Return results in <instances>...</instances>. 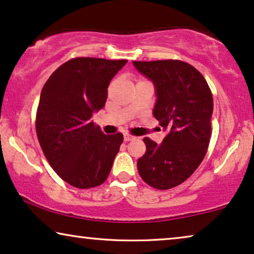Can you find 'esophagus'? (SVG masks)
Masks as SVG:
<instances>
[{"instance_id":"esophagus-1","label":"esophagus","mask_w":254,"mask_h":254,"mask_svg":"<svg viewBox=\"0 0 254 254\" xmlns=\"http://www.w3.org/2000/svg\"><path fill=\"white\" fill-rule=\"evenodd\" d=\"M135 138V136H133V135L131 134H128V133H126L124 135V140L126 141V142H128V141H133Z\"/></svg>"}]
</instances>
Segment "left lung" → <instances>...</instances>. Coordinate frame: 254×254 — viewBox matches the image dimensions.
Segmentation results:
<instances>
[{
	"label": "left lung",
	"instance_id": "left-lung-1",
	"mask_svg": "<svg viewBox=\"0 0 254 254\" xmlns=\"http://www.w3.org/2000/svg\"><path fill=\"white\" fill-rule=\"evenodd\" d=\"M156 88L154 117L169 130L161 144L144 137L137 159L141 178L156 190L185 182L206 156L211 136L213 95L202 74L180 60L133 61Z\"/></svg>",
	"mask_w": 254,
	"mask_h": 254
}]
</instances>
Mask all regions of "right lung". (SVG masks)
<instances>
[{
	"instance_id": "obj_1",
	"label": "right lung",
	"mask_w": 254,
	"mask_h": 254,
	"mask_svg": "<svg viewBox=\"0 0 254 254\" xmlns=\"http://www.w3.org/2000/svg\"><path fill=\"white\" fill-rule=\"evenodd\" d=\"M127 60L75 58L45 83L36 116L38 141L58 176L77 189L102 185L110 175L124 135H105L91 121L107 88Z\"/></svg>"
}]
</instances>
